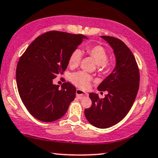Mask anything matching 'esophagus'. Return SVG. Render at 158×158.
<instances>
[{
	"instance_id": "34e87169",
	"label": "esophagus",
	"mask_w": 158,
	"mask_h": 158,
	"mask_svg": "<svg viewBox=\"0 0 158 158\" xmlns=\"http://www.w3.org/2000/svg\"><path fill=\"white\" fill-rule=\"evenodd\" d=\"M76 94H77V96L80 99L83 98L84 97H85L86 95H87V93H84L82 90H81V89H77V91H76Z\"/></svg>"
}]
</instances>
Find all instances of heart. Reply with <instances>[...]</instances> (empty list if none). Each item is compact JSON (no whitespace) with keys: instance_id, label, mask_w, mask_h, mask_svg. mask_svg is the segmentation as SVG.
<instances>
[{"instance_id":"1","label":"heart","mask_w":158,"mask_h":158,"mask_svg":"<svg viewBox=\"0 0 158 158\" xmlns=\"http://www.w3.org/2000/svg\"><path fill=\"white\" fill-rule=\"evenodd\" d=\"M87 52L94 59L98 68L101 69H108L109 66L107 62L108 55L106 49L102 46L95 45L87 47L86 49ZM81 59V52L79 49H75L71 54L69 60V65L71 68H75L79 65ZM71 80L73 85L81 89H86L90 85L91 81L93 80V77L88 73L79 71L71 75Z\"/></svg>"}]
</instances>
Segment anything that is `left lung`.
<instances>
[{"label":"left lung","instance_id":"8db88e82","mask_svg":"<svg viewBox=\"0 0 158 158\" xmlns=\"http://www.w3.org/2000/svg\"><path fill=\"white\" fill-rule=\"evenodd\" d=\"M114 50L116 66L98 89L107 91L104 98L89 93L92 105L85 110L87 121L98 128H107L120 122L131 109L139 88L140 75L134 55L117 38L101 35Z\"/></svg>","mask_w":158,"mask_h":158}]
</instances>
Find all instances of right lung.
<instances>
[{
	"label": "right lung",
	"mask_w": 158,
	"mask_h": 158,
	"mask_svg": "<svg viewBox=\"0 0 158 158\" xmlns=\"http://www.w3.org/2000/svg\"><path fill=\"white\" fill-rule=\"evenodd\" d=\"M87 38L81 34L49 31L27 48L17 63L16 79L19 96L32 116L42 122L61 118L76 97L70 82L59 85L53 79L63 74L71 54Z\"/></svg>",
	"instance_id": "add662e5"
}]
</instances>
